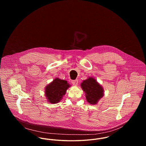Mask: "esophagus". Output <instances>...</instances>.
<instances>
[{
    "label": "esophagus",
    "mask_w": 146,
    "mask_h": 146,
    "mask_svg": "<svg viewBox=\"0 0 146 146\" xmlns=\"http://www.w3.org/2000/svg\"><path fill=\"white\" fill-rule=\"evenodd\" d=\"M72 83L73 84V85L74 86H76L78 84V80H72Z\"/></svg>",
    "instance_id": "obj_1"
}]
</instances>
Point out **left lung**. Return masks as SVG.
I'll list each match as a JSON object with an SVG mask.
<instances>
[{
    "label": "left lung",
    "instance_id": "8db88e82",
    "mask_svg": "<svg viewBox=\"0 0 146 146\" xmlns=\"http://www.w3.org/2000/svg\"><path fill=\"white\" fill-rule=\"evenodd\" d=\"M80 86L85 94L87 102L90 104H97L99 100L104 96V88L97 82L94 77H88L82 82Z\"/></svg>",
    "mask_w": 146,
    "mask_h": 146
}]
</instances>
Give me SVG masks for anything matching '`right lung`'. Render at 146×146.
<instances>
[{
    "instance_id": "right-lung-1",
    "label": "right lung",
    "mask_w": 146,
    "mask_h": 146,
    "mask_svg": "<svg viewBox=\"0 0 146 146\" xmlns=\"http://www.w3.org/2000/svg\"><path fill=\"white\" fill-rule=\"evenodd\" d=\"M70 86L67 81L55 78L45 88L44 92L47 101L51 104L58 103Z\"/></svg>"
}]
</instances>
